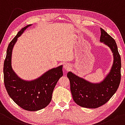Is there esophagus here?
Returning a JSON list of instances; mask_svg holds the SVG:
<instances>
[{
  "mask_svg": "<svg viewBox=\"0 0 125 125\" xmlns=\"http://www.w3.org/2000/svg\"><path fill=\"white\" fill-rule=\"evenodd\" d=\"M64 68L65 70H66L67 71H68L70 69V65L68 64H65L64 65Z\"/></svg>",
  "mask_w": 125,
  "mask_h": 125,
  "instance_id": "obj_1",
  "label": "esophagus"
}]
</instances>
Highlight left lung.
Wrapping results in <instances>:
<instances>
[{
    "mask_svg": "<svg viewBox=\"0 0 125 125\" xmlns=\"http://www.w3.org/2000/svg\"><path fill=\"white\" fill-rule=\"evenodd\" d=\"M100 41L113 53V62L110 70L102 81L92 83L71 71L67 73L73 100L83 107L96 109L107 103L116 93L120 84L121 59L114 39L100 28Z\"/></svg>",
    "mask_w": 125,
    "mask_h": 125,
    "instance_id": "8db88e82",
    "label": "left lung"
}]
</instances>
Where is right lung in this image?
I'll return each instance as SVG.
<instances>
[{
  "mask_svg": "<svg viewBox=\"0 0 125 125\" xmlns=\"http://www.w3.org/2000/svg\"><path fill=\"white\" fill-rule=\"evenodd\" d=\"M31 25H26L18 32L8 45L4 62V82L8 94L18 106L28 111H37L47 107L51 102L53 90L63 73L61 65L48 70L35 79L25 80L14 71L12 65L14 45L18 38Z\"/></svg>",
  "mask_w": 125,
  "mask_h": 125,
  "instance_id": "right-lung-1",
  "label": "right lung"
}]
</instances>
